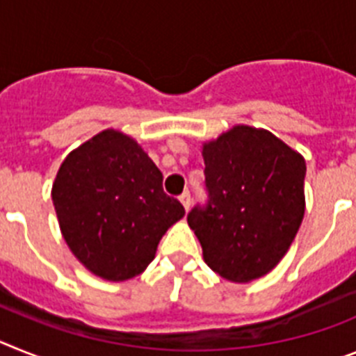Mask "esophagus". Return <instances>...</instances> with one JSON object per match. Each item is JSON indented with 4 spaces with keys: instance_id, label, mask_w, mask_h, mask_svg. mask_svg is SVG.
Returning a JSON list of instances; mask_svg holds the SVG:
<instances>
[{
    "instance_id": "esophagus-1",
    "label": "esophagus",
    "mask_w": 356,
    "mask_h": 356,
    "mask_svg": "<svg viewBox=\"0 0 356 356\" xmlns=\"http://www.w3.org/2000/svg\"><path fill=\"white\" fill-rule=\"evenodd\" d=\"M179 200H181V204L182 206H184V209H190V206H191V197H190V191H184V193H182L181 197H179Z\"/></svg>"
}]
</instances>
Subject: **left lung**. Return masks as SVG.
Listing matches in <instances>:
<instances>
[{"label":"left lung","instance_id":"1","mask_svg":"<svg viewBox=\"0 0 356 356\" xmlns=\"http://www.w3.org/2000/svg\"><path fill=\"white\" fill-rule=\"evenodd\" d=\"M209 204L190 225L204 261L233 283L265 276L281 261L305 216V157L277 136L234 125L204 141Z\"/></svg>","mask_w":356,"mask_h":356}]
</instances>
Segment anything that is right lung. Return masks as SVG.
<instances>
[{"mask_svg":"<svg viewBox=\"0 0 356 356\" xmlns=\"http://www.w3.org/2000/svg\"><path fill=\"white\" fill-rule=\"evenodd\" d=\"M70 251L95 276L127 281L156 256L168 227L184 216L163 191V174L141 145L105 129L71 150L51 186Z\"/></svg>","mask_w":356,"mask_h":356,"instance_id":"1","label":"right lung"}]
</instances>
